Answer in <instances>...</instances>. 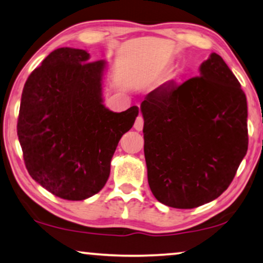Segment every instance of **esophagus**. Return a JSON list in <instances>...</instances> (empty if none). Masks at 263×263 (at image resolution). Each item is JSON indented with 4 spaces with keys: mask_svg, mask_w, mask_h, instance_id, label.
Returning a JSON list of instances; mask_svg holds the SVG:
<instances>
[{
    "mask_svg": "<svg viewBox=\"0 0 263 263\" xmlns=\"http://www.w3.org/2000/svg\"><path fill=\"white\" fill-rule=\"evenodd\" d=\"M143 126H144V119L142 116H138L137 117V119L135 121V128L137 131H142L143 130Z\"/></svg>",
    "mask_w": 263,
    "mask_h": 263,
    "instance_id": "34e87169",
    "label": "esophagus"
}]
</instances>
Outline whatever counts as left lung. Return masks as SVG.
<instances>
[{"label": "left lung", "instance_id": "left-lung-1", "mask_svg": "<svg viewBox=\"0 0 263 263\" xmlns=\"http://www.w3.org/2000/svg\"><path fill=\"white\" fill-rule=\"evenodd\" d=\"M147 181L160 203L193 209L230 185L248 150L246 94L211 53L199 77L165 82L140 104Z\"/></svg>", "mask_w": 263, "mask_h": 263}]
</instances>
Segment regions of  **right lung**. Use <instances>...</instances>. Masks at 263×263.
Wrapping results in <instances>:
<instances>
[{
  "mask_svg": "<svg viewBox=\"0 0 263 263\" xmlns=\"http://www.w3.org/2000/svg\"><path fill=\"white\" fill-rule=\"evenodd\" d=\"M88 59L84 49L53 50L27 79L17 119L31 178L68 201L103 189L117 145L139 113L137 106L120 113L105 107L106 61Z\"/></svg>",
  "mask_w": 263,
  "mask_h": 263,
  "instance_id": "1",
  "label": "right lung"
}]
</instances>
